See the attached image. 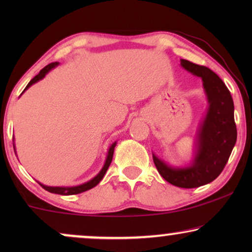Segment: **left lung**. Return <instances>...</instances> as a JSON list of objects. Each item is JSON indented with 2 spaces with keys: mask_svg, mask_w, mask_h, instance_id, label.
<instances>
[{
  "mask_svg": "<svg viewBox=\"0 0 252 252\" xmlns=\"http://www.w3.org/2000/svg\"><path fill=\"white\" fill-rule=\"evenodd\" d=\"M180 65L203 81L209 106L199 124L194 158L188 166L174 167L153 154L157 171L167 182L180 188H196L219 177L236 143L232 95L221 79L205 66L181 60Z\"/></svg>",
  "mask_w": 252,
  "mask_h": 252,
  "instance_id": "1",
  "label": "left lung"
}]
</instances>
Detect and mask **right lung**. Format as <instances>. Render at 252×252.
Returning a JSON list of instances; mask_svg holds the SVG:
<instances>
[{"label": "right lung", "mask_w": 252, "mask_h": 252, "mask_svg": "<svg viewBox=\"0 0 252 252\" xmlns=\"http://www.w3.org/2000/svg\"><path fill=\"white\" fill-rule=\"evenodd\" d=\"M58 64H60V63H58V62H55V63H50V64H48L47 66H44L42 70L39 72V74H36L35 77H34L32 80L29 82V85L26 86V88L24 89V92H25L26 89H29L31 86L35 84V82L40 81L41 79H43L44 77H46V74L48 73V72L51 71V70H53V68L56 67ZM23 93H22V94H23ZM116 144H117V141H116V142H113L111 146H110L109 150H108V156H106L105 163H104V165H103L102 170L99 171V173L96 175V177L93 178L92 180L85 182V184H82V185L73 186V187H50V186L42 185V184H41V182H39V184L42 186V188L46 189L47 191L54 192V194H60V195H75V194H80V192H84L86 190H89V189L94 188L96 185L99 184V181L102 180L103 177H104V174L106 173V171H108L110 164H111L112 157H113V151H115ZM13 149H15V144H13ZM15 153H16V151H15Z\"/></svg>", "instance_id": "add662e5"}]
</instances>
